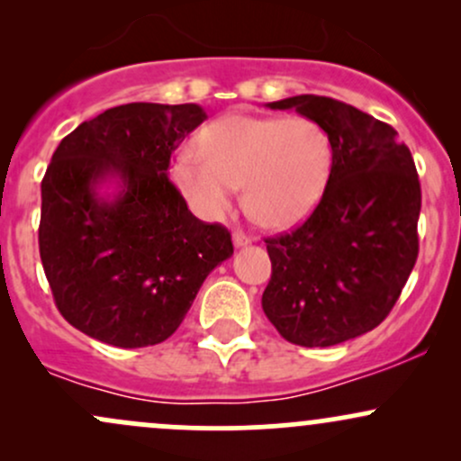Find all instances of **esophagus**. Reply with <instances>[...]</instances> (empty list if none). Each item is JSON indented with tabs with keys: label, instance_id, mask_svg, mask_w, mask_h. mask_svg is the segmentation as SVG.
Wrapping results in <instances>:
<instances>
[{
	"label": "esophagus",
	"instance_id": "obj_1",
	"mask_svg": "<svg viewBox=\"0 0 461 461\" xmlns=\"http://www.w3.org/2000/svg\"><path fill=\"white\" fill-rule=\"evenodd\" d=\"M231 242H234L236 249H242V247L251 245V238L245 236V234H240V231H234V236H231Z\"/></svg>",
	"mask_w": 461,
	"mask_h": 461
}]
</instances>
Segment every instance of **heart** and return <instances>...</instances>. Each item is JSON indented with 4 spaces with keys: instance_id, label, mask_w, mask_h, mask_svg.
<instances>
[{
    "instance_id": "obj_1",
    "label": "heart",
    "mask_w": 461,
    "mask_h": 461,
    "mask_svg": "<svg viewBox=\"0 0 461 461\" xmlns=\"http://www.w3.org/2000/svg\"><path fill=\"white\" fill-rule=\"evenodd\" d=\"M199 151H179L171 182L199 219L219 221L236 188L256 223L288 230L319 205L331 173V140L303 116L230 114L201 130Z\"/></svg>"
}]
</instances>
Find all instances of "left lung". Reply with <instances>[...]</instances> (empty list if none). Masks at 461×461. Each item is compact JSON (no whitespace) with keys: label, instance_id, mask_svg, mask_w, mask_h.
<instances>
[{"label":"left lung","instance_id":"8db88e82","mask_svg":"<svg viewBox=\"0 0 461 461\" xmlns=\"http://www.w3.org/2000/svg\"><path fill=\"white\" fill-rule=\"evenodd\" d=\"M327 131L331 173L321 203L293 234L268 238L262 310L288 342L333 347L390 314L418 256L420 184L388 123L319 95L267 104Z\"/></svg>","mask_w":461,"mask_h":461}]
</instances>
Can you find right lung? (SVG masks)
<instances>
[{
	"label": "right lung",
	"mask_w": 461,
	"mask_h": 461,
	"mask_svg": "<svg viewBox=\"0 0 461 461\" xmlns=\"http://www.w3.org/2000/svg\"><path fill=\"white\" fill-rule=\"evenodd\" d=\"M208 119L197 104H125L79 123L41 184V260L60 314L121 348L164 342L231 258L168 182L171 153Z\"/></svg>",
	"instance_id": "obj_1"
}]
</instances>
